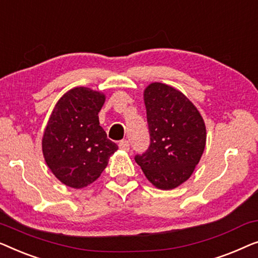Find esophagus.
<instances>
[{
	"label": "esophagus",
	"mask_w": 258,
	"mask_h": 258,
	"mask_svg": "<svg viewBox=\"0 0 258 258\" xmlns=\"http://www.w3.org/2000/svg\"><path fill=\"white\" fill-rule=\"evenodd\" d=\"M119 147H120V150H124V151H128L130 150V141L128 140H121L120 143H119Z\"/></svg>",
	"instance_id": "obj_1"
}]
</instances>
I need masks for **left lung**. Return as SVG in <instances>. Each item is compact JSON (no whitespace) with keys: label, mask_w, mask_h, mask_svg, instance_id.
I'll list each match as a JSON object with an SVG mask.
<instances>
[{"label":"left lung","mask_w":258,"mask_h":258,"mask_svg":"<svg viewBox=\"0 0 258 258\" xmlns=\"http://www.w3.org/2000/svg\"><path fill=\"white\" fill-rule=\"evenodd\" d=\"M150 146L134 160L160 189H173L189 179L206 146V126L184 94L162 83L144 92Z\"/></svg>","instance_id":"8db88e82"}]
</instances>
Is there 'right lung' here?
Instances as JSON below:
<instances>
[{
    "label": "right lung",
    "instance_id": "obj_1",
    "mask_svg": "<svg viewBox=\"0 0 258 258\" xmlns=\"http://www.w3.org/2000/svg\"><path fill=\"white\" fill-rule=\"evenodd\" d=\"M105 96L75 88L58 100L42 140L46 165L60 182L83 188L96 181L118 150L99 125Z\"/></svg>",
    "mask_w": 258,
    "mask_h": 258
}]
</instances>
